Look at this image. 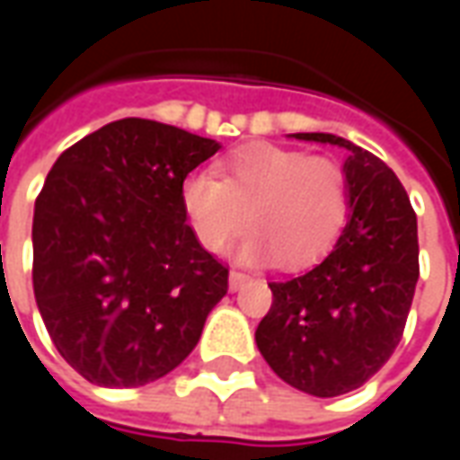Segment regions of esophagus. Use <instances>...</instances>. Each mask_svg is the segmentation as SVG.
<instances>
[{"mask_svg": "<svg viewBox=\"0 0 460 460\" xmlns=\"http://www.w3.org/2000/svg\"><path fill=\"white\" fill-rule=\"evenodd\" d=\"M249 280V276L246 273H241V270H231L229 273V288L231 290H239L243 283Z\"/></svg>", "mask_w": 460, "mask_h": 460, "instance_id": "1", "label": "esophagus"}]
</instances>
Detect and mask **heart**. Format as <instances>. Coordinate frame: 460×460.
<instances>
[{
	"label": "heart",
	"mask_w": 460,
	"mask_h": 460,
	"mask_svg": "<svg viewBox=\"0 0 460 460\" xmlns=\"http://www.w3.org/2000/svg\"><path fill=\"white\" fill-rule=\"evenodd\" d=\"M181 209L194 236L224 253L249 224L243 259H276L288 269L320 261L338 243L349 217L342 164L279 145H251L219 167V180L197 172L181 181Z\"/></svg>",
	"instance_id": "heart-1"
}]
</instances>
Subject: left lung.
<instances>
[{"mask_svg": "<svg viewBox=\"0 0 460 460\" xmlns=\"http://www.w3.org/2000/svg\"><path fill=\"white\" fill-rule=\"evenodd\" d=\"M296 140L345 147L349 221L315 269L269 283L273 305L256 328L270 369L313 396H340L379 372L404 335L419 280L416 214L402 181L372 152L330 132Z\"/></svg>", "mask_w": 460, "mask_h": 460, "instance_id": "1", "label": "left lung"}]
</instances>
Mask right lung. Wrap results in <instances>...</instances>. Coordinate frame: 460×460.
I'll return each instance as SVG.
<instances>
[{
	"instance_id": "1",
	"label": "right lung",
	"mask_w": 460,
	"mask_h": 460,
	"mask_svg": "<svg viewBox=\"0 0 460 460\" xmlns=\"http://www.w3.org/2000/svg\"><path fill=\"white\" fill-rule=\"evenodd\" d=\"M219 142L122 118L56 160L34 207V296L56 349L98 386H142L181 365L229 269L201 249L181 181Z\"/></svg>"
}]
</instances>
